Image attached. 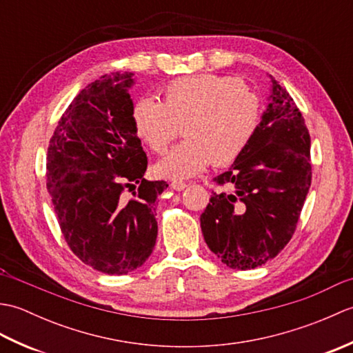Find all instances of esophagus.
Masks as SVG:
<instances>
[{"mask_svg": "<svg viewBox=\"0 0 353 353\" xmlns=\"http://www.w3.org/2000/svg\"><path fill=\"white\" fill-rule=\"evenodd\" d=\"M170 186H171V188L174 190V191H182V190L186 188V183L182 182V181H172Z\"/></svg>", "mask_w": 353, "mask_h": 353, "instance_id": "esophagus-1", "label": "esophagus"}]
</instances>
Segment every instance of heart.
<instances>
[{
	"label": "heart",
	"mask_w": 353,
	"mask_h": 353,
	"mask_svg": "<svg viewBox=\"0 0 353 353\" xmlns=\"http://www.w3.org/2000/svg\"><path fill=\"white\" fill-rule=\"evenodd\" d=\"M162 104L134 103V133L154 153H163L183 125L185 142L156 163L157 176L192 177L209 163L229 165L243 154L261 123V101L241 80L216 74L179 77L162 88Z\"/></svg>",
	"instance_id": "b5f03b06"
}]
</instances>
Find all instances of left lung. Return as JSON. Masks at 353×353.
<instances>
[{"label":"left lung","mask_w":353,"mask_h":353,"mask_svg":"<svg viewBox=\"0 0 353 353\" xmlns=\"http://www.w3.org/2000/svg\"><path fill=\"white\" fill-rule=\"evenodd\" d=\"M268 101L250 144L214 179L228 191L212 192L200 215L209 249L236 270L264 265L288 244L311 186V138L301 110L273 77Z\"/></svg>","instance_id":"8db88e82"}]
</instances>
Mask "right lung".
<instances>
[{"mask_svg":"<svg viewBox=\"0 0 353 353\" xmlns=\"http://www.w3.org/2000/svg\"><path fill=\"white\" fill-rule=\"evenodd\" d=\"M132 72L104 74L71 101L50 139L47 190L66 244L106 274H127L153 252L156 199L167 182L144 179L134 133ZM139 190H136V185ZM129 189L134 197L123 196Z\"/></svg>","mask_w":353,"mask_h":353,"instance_id":"obj_1","label":"right lung"}]
</instances>
